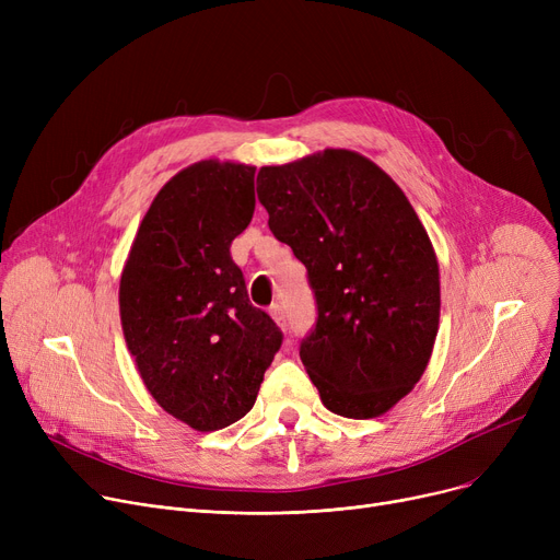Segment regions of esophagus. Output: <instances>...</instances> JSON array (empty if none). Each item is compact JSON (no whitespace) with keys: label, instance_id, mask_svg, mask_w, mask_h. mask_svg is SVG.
I'll return each mask as SVG.
<instances>
[{"label":"esophagus","instance_id":"34e87169","mask_svg":"<svg viewBox=\"0 0 560 560\" xmlns=\"http://www.w3.org/2000/svg\"><path fill=\"white\" fill-rule=\"evenodd\" d=\"M270 315L275 317V322H277V325H279V327H283V325H285V317H283V308H281L279 304H272V306H270Z\"/></svg>","mask_w":560,"mask_h":560}]
</instances>
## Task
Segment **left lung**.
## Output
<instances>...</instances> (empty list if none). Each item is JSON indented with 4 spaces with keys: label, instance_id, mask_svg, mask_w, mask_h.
Returning <instances> with one entry per match:
<instances>
[{
    "label": "left lung",
    "instance_id": "obj_1",
    "mask_svg": "<svg viewBox=\"0 0 560 560\" xmlns=\"http://www.w3.org/2000/svg\"><path fill=\"white\" fill-rule=\"evenodd\" d=\"M258 201L315 292L300 359L331 413L384 416L427 370L440 272L413 206L390 176L349 150L258 172Z\"/></svg>",
    "mask_w": 560,
    "mask_h": 560
}]
</instances>
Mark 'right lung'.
I'll use <instances>...</instances> for the list:
<instances>
[{
    "instance_id": "add662e5",
    "label": "right lung",
    "mask_w": 560,
    "mask_h": 560,
    "mask_svg": "<svg viewBox=\"0 0 560 560\" xmlns=\"http://www.w3.org/2000/svg\"><path fill=\"white\" fill-rule=\"evenodd\" d=\"M256 167L199 161L159 190L120 279V319L142 384L195 431L247 416L283 342L249 304L231 243L252 222Z\"/></svg>"
}]
</instances>
